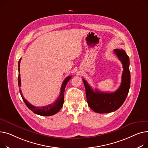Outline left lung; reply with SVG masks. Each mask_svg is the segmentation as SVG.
<instances>
[{"mask_svg":"<svg viewBox=\"0 0 148 148\" xmlns=\"http://www.w3.org/2000/svg\"><path fill=\"white\" fill-rule=\"evenodd\" d=\"M114 53L123 64L124 71L122 81L119 88L114 92L95 91L84 79L86 101L89 107L99 114H106L114 112L122 106L125 101L130 87V72L129 70V57L124 50L115 49Z\"/></svg>","mask_w":148,"mask_h":148,"instance_id":"left-lung-1","label":"left lung"}]
</instances>
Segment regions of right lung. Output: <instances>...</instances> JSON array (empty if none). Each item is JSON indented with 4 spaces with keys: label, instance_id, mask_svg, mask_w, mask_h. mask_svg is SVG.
Returning a JSON list of instances; mask_svg holds the SVG:
<instances>
[{
    "label": "right lung",
    "instance_id": "obj_1",
    "mask_svg": "<svg viewBox=\"0 0 148 148\" xmlns=\"http://www.w3.org/2000/svg\"><path fill=\"white\" fill-rule=\"evenodd\" d=\"M21 58L18 61V86L19 88H20L21 86V79H20V62H21ZM72 76H67L65 80L63 81L62 87H61V91L60 93L58 96V98L56 101H55L54 103L50 104L49 105L45 106H42V107H36L34 106L30 103L27 101V100H25L24 97L23 95L21 92V90H20V92L21 94V96L26 105V106H27V108L33 111L34 114L41 115V116H51L57 113L61 109L63 106V103H64V90L67 84V82L71 79Z\"/></svg>",
    "mask_w": 148,
    "mask_h": 148
}]
</instances>
